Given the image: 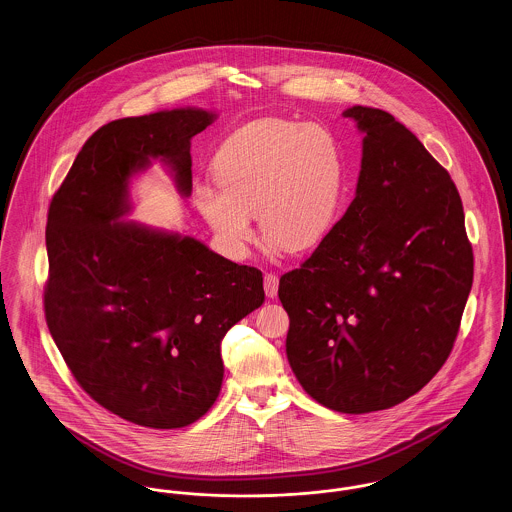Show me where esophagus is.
Instances as JSON below:
<instances>
[{"mask_svg": "<svg viewBox=\"0 0 512 512\" xmlns=\"http://www.w3.org/2000/svg\"><path fill=\"white\" fill-rule=\"evenodd\" d=\"M265 293L268 297H276V293H278V276L272 272L265 274Z\"/></svg>", "mask_w": 512, "mask_h": 512, "instance_id": "34e87169", "label": "esophagus"}]
</instances>
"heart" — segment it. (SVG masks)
Here are the masks:
<instances>
[{
	"mask_svg": "<svg viewBox=\"0 0 512 512\" xmlns=\"http://www.w3.org/2000/svg\"><path fill=\"white\" fill-rule=\"evenodd\" d=\"M219 188L199 186L195 203L222 247L242 257L259 215L270 247L307 251L334 228L345 192V157L320 124L251 122L226 138L213 159Z\"/></svg>",
	"mask_w": 512,
	"mask_h": 512,
	"instance_id": "b5f03b06",
	"label": "heart"
}]
</instances>
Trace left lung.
<instances>
[{
	"instance_id": "left-lung-1",
	"label": "left lung",
	"mask_w": 512,
	"mask_h": 512,
	"mask_svg": "<svg viewBox=\"0 0 512 512\" xmlns=\"http://www.w3.org/2000/svg\"><path fill=\"white\" fill-rule=\"evenodd\" d=\"M365 132L357 195L301 267L280 278L295 378L338 413L390 409L445 365L474 255L449 172L382 111L343 113Z\"/></svg>"
}]
</instances>
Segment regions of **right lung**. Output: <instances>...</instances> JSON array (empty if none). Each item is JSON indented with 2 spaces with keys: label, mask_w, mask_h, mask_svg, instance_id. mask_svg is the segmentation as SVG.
Masks as SVG:
<instances>
[{
  "label": "right lung",
  "mask_w": 512,
  "mask_h": 512,
  "mask_svg": "<svg viewBox=\"0 0 512 512\" xmlns=\"http://www.w3.org/2000/svg\"><path fill=\"white\" fill-rule=\"evenodd\" d=\"M215 119L174 109L103 124L51 197L44 311L78 386L146 428L195 422L219 397L220 341L265 301L263 272L188 236L121 222L151 159L192 192L190 140Z\"/></svg>",
  "instance_id": "1"
}]
</instances>
